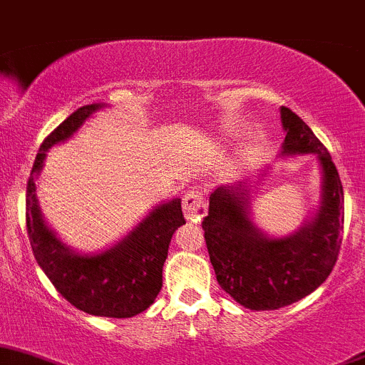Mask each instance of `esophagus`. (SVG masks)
<instances>
[{
  "instance_id": "34e87169",
  "label": "esophagus",
  "mask_w": 365,
  "mask_h": 365,
  "mask_svg": "<svg viewBox=\"0 0 365 365\" xmlns=\"http://www.w3.org/2000/svg\"><path fill=\"white\" fill-rule=\"evenodd\" d=\"M182 210L186 220L191 221V223H198V221L207 214V204H205L200 191L198 190L186 191V195H184V202H182Z\"/></svg>"
}]
</instances>
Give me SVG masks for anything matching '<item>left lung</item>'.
Returning <instances> with one entry per match:
<instances>
[{
  "label": "left lung",
  "instance_id": "1",
  "mask_svg": "<svg viewBox=\"0 0 365 365\" xmlns=\"http://www.w3.org/2000/svg\"><path fill=\"white\" fill-rule=\"evenodd\" d=\"M281 123L287 131L283 155L314 153L320 160L323 195L314 220L290 237H265L251 223L246 186L237 184L210 193L202 221L217 283L255 311L279 309L317 290L332 272L343 242V184L332 156L288 107H281Z\"/></svg>",
  "mask_w": 365,
  "mask_h": 365
}]
</instances>
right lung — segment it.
I'll return each mask as SVG.
<instances>
[{"mask_svg":"<svg viewBox=\"0 0 365 365\" xmlns=\"http://www.w3.org/2000/svg\"><path fill=\"white\" fill-rule=\"evenodd\" d=\"M98 108L100 103L77 108L42 142L26 187V227L36 262L71 306L95 317L131 318L148 309L160 294L168 244L186 223L181 200L158 205L125 240L98 255L70 251L43 223L36 200L35 178L45 153L71 137Z\"/></svg>","mask_w":365,"mask_h":365,"instance_id":"1","label":"right lung"}]
</instances>
